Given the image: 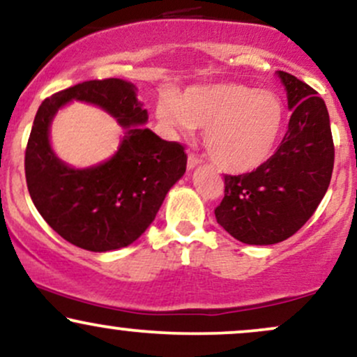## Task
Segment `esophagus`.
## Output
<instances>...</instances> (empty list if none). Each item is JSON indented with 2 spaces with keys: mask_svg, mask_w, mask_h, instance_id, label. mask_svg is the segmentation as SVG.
<instances>
[{
  "mask_svg": "<svg viewBox=\"0 0 357 357\" xmlns=\"http://www.w3.org/2000/svg\"><path fill=\"white\" fill-rule=\"evenodd\" d=\"M202 162V159L198 158L196 154H188V169H192V167H196Z\"/></svg>",
  "mask_w": 357,
  "mask_h": 357,
  "instance_id": "34e87169",
  "label": "esophagus"
}]
</instances>
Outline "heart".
<instances>
[{
	"mask_svg": "<svg viewBox=\"0 0 357 357\" xmlns=\"http://www.w3.org/2000/svg\"><path fill=\"white\" fill-rule=\"evenodd\" d=\"M155 117L173 136L204 127V147L213 162L228 173H248L272 155L284 105L268 90L221 84L161 97Z\"/></svg>",
	"mask_w": 357,
	"mask_h": 357,
	"instance_id": "b5f03b06",
	"label": "heart"
}]
</instances>
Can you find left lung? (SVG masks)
Instances as JSON below:
<instances>
[{"mask_svg":"<svg viewBox=\"0 0 357 357\" xmlns=\"http://www.w3.org/2000/svg\"><path fill=\"white\" fill-rule=\"evenodd\" d=\"M292 116L277 153L252 173L225 174L216 221L233 238L273 245L297 233L322 202L334 169L329 112L317 92L278 72Z\"/></svg>","mask_w":357,"mask_h":357,"instance_id":"left-lung-1","label":"left lung"}]
</instances>
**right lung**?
Instances as JSON below:
<instances>
[{
	"label": "right lung",
	"instance_id": "right-lung-1",
	"mask_svg": "<svg viewBox=\"0 0 357 357\" xmlns=\"http://www.w3.org/2000/svg\"><path fill=\"white\" fill-rule=\"evenodd\" d=\"M70 100L99 105L126 127L109 162L73 170L52 154L50 122ZM146 121L136 87L121 79L82 82L42 102L24 151V176L36 210L68 243L90 252L127 247L153 223L166 192L184 174V147L144 129Z\"/></svg>",
	"mask_w": 357,
	"mask_h": 357
}]
</instances>
